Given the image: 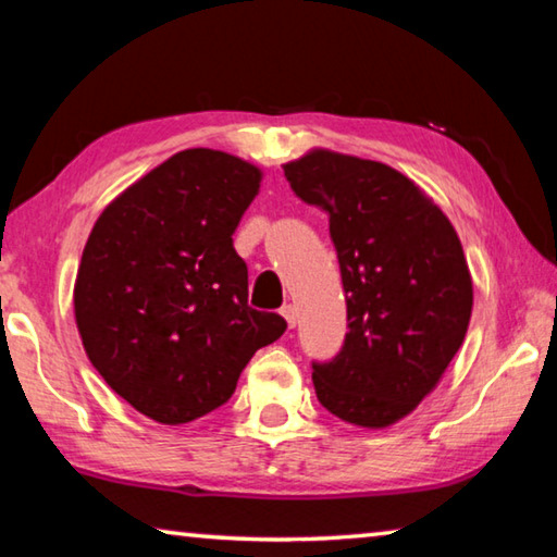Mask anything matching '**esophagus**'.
Here are the masks:
<instances>
[{
	"label": "esophagus",
	"mask_w": 557,
	"mask_h": 557,
	"mask_svg": "<svg viewBox=\"0 0 557 557\" xmlns=\"http://www.w3.org/2000/svg\"><path fill=\"white\" fill-rule=\"evenodd\" d=\"M280 314L285 317V322H287L289 329L297 326V307H295V305H285V307L280 309Z\"/></svg>",
	"instance_id": "34e87169"
}]
</instances>
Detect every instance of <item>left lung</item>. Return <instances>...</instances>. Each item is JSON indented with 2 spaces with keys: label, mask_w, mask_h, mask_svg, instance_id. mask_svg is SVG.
Returning <instances> with one entry per match:
<instances>
[{
  "label": "left lung",
  "mask_w": 557,
  "mask_h": 557,
  "mask_svg": "<svg viewBox=\"0 0 557 557\" xmlns=\"http://www.w3.org/2000/svg\"><path fill=\"white\" fill-rule=\"evenodd\" d=\"M301 201L329 213L348 334L312 363L319 403L358 428H388L435 388L465 342L471 275L445 213L393 166L314 149L285 164Z\"/></svg>",
  "instance_id": "8db88e82"
}]
</instances>
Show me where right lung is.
Returning <instances> with one entry per match:
<instances>
[{
  "label": "right lung",
  "mask_w": 557,
  "mask_h": 557,
  "mask_svg": "<svg viewBox=\"0 0 557 557\" xmlns=\"http://www.w3.org/2000/svg\"><path fill=\"white\" fill-rule=\"evenodd\" d=\"M260 169L184 149L100 213L75 277V324L96 371L147 418L182 425L221 408L258 348L285 334L248 307L233 233Z\"/></svg>",
  "instance_id": "obj_1"
}]
</instances>
